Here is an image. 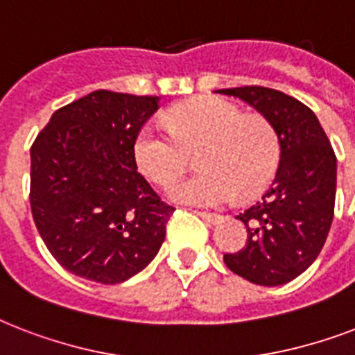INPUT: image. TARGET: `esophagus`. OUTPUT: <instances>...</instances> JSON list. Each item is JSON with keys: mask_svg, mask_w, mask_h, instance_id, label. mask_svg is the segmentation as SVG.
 I'll use <instances>...</instances> for the list:
<instances>
[{"mask_svg": "<svg viewBox=\"0 0 355 355\" xmlns=\"http://www.w3.org/2000/svg\"><path fill=\"white\" fill-rule=\"evenodd\" d=\"M197 216L200 217V219H205L208 225H217V223L221 221L223 217L221 216H217V214H206V211H195Z\"/></svg>", "mask_w": 355, "mask_h": 355, "instance_id": "34e87169", "label": "esophagus"}]
</instances>
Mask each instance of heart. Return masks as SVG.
<instances>
[{"mask_svg":"<svg viewBox=\"0 0 355 355\" xmlns=\"http://www.w3.org/2000/svg\"><path fill=\"white\" fill-rule=\"evenodd\" d=\"M169 127L145 125L134 141L139 171L153 182L167 186L184 173L189 150L200 149L202 169L169 188L175 202L216 208L239 191L252 197L270 182L278 166L275 128L259 116H243L236 105L219 97H202L169 114Z\"/></svg>","mask_w":355,"mask_h":355,"instance_id":"obj_1","label":"heart"}]
</instances>
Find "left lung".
Masks as SVG:
<instances>
[{"instance_id": "left-lung-1", "label": "left lung", "mask_w": 355, "mask_h": 355, "mask_svg": "<svg viewBox=\"0 0 355 355\" xmlns=\"http://www.w3.org/2000/svg\"><path fill=\"white\" fill-rule=\"evenodd\" d=\"M256 108L275 128L280 164L261 199L237 216L247 245L223 259L258 286H284L313 263L336 208L337 158L319 119L304 103L263 86L217 90Z\"/></svg>"}]
</instances>
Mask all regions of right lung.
Masks as SVG:
<instances>
[{
  "instance_id": "right-lung-1",
  "label": "right lung",
  "mask_w": 355,
  "mask_h": 355,
  "mask_svg": "<svg viewBox=\"0 0 355 355\" xmlns=\"http://www.w3.org/2000/svg\"><path fill=\"white\" fill-rule=\"evenodd\" d=\"M160 97L97 90L58 108L31 147V211L64 269L121 284L153 261L175 208L138 173L134 141Z\"/></svg>"
}]
</instances>
